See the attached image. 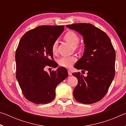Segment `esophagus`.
<instances>
[{
	"label": "esophagus",
	"mask_w": 126,
	"mask_h": 126,
	"mask_svg": "<svg viewBox=\"0 0 126 126\" xmlns=\"http://www.w3.org/2000/svg\"><path fill=\"white\" fill-rule=\"evenodd\" d=\"M68 75L72 76V72H71V70H68Z\"/></svg>",
	"instance_id": "esophagus-1"
}]
</instances>
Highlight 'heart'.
I'll list each match as a JSON object with an SVG mask.
<instances>
[{
	"label": "heart",
	"instance_id": "heart-1",
	"mask_svg": "<svg viewBox=\"0 0 126 126\" xmlns=\"http://www.w3.org/2000/svg\"><path fill=\"white\" fill-rule=\"evenodd\" d=\"M64 39L72 46H74L76 48H78L77 44L79 42V37L75 32L69 31L65 33ZM57 50V42L55 41L52 46V52L53 54H55ZM76 58L74 56H68L62 57L58 60V63L62 67L65 68H71L72 65L75 63Z\"/></svg>",
	"mask_w": 126,
	"mask_h": 126
}]
</instances>
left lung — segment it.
Masks as SVG:
<instances>
[{
    "instance_id": "obj_1",
    "label": "left lung",
    "mask_w": 126,
    "mask_h": 126,
    "mask_svg": "<svg viewBox=\"0 0 126 126\" xmlns=\"http://www.w3.org/2000/svg\"><path fill=\"white\" fill-rule=\"evenodd\" d=\"M66 27L82 35L85 44L83 55L74 67L88 73L87 77L79 72L73 73L78 81L74 97L83 104L95 103L106 94L114 77V49L107 34L92 24L77 23Z\"/></svg>"
}]
</instances>
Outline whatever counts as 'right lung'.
<instances>
[{
    "instance_id": "obj_1",
    "label": "right lung",
    "mask_w": 126,
    "mask_h": 126,
    "mask_svg": "<svg viewBox=\"0 0 126 126\" xmlns=\"http://www.w3.org/2000/svg\"><path fill=\"white\" fill-rule=\"evenodd\" d=\"M63 25H41L25 33L16 52V78L25 98L33 103L47 104L54 99L55 88L68 77L59 67L48 73L47 66L55 68L52 46L64 31Z\"/></svg>"
}]
</instances>
